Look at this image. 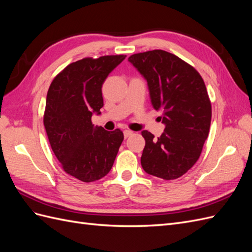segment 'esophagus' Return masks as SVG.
<instances>
[{
  "mask_svg": "<svg viewBox=\"0 0 252 252\" xmlns=\"http://www.w3.org/2000/svg\"><path fill=\"white\" fill-rule=\"evenodd\" d=\"M132 131L131 130H128V129H126V130H124V136L125 138H128V136H130V135H132Z\"/></svg>",
  "mask_w": 252,
  "mask_h": 252,
  "instance_id": "1",
  "label": "esophagus"
}]
</instances>
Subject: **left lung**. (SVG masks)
<instances>
[{"label":"left lung","mask_w":252,"mask_h":252,"mask_svg":"<svg viewBox=\"0 0 252 252\" xmlns=\"http://www.w3.org/2000/svg\"><path fill=\"white\" fill-rule=\"evenodd\" d=\"M146 80L154 108L165 130L158 139L143 130L141 164L145 172L164 180L186 173L199 159L211 122V104L205 83L192 66L164 50L128 58Z\"/></svg>","instance_id":"1"}]
</instances>
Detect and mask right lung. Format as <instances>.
Segmentation results:
<instances>
[{
	"label": "right lung",
	"mask_w": 252,
	"mask_h": 252,
	"mask_svg": "<svg viewBox=\"0 0 252 252\" xmlns=\"http://www.w3.org/2000/svg\"><path fill=\"white\" fill-rule=\"evenodd\" d=\"M126 56L83 59L53 79L46 97L44 126L63 169L83 182L104 178L124 140L120 129L107 131L91 123L104 106L102 86Z\"/></svg>",
	"instance_id": "right-lung-1"
}]
</instances>
